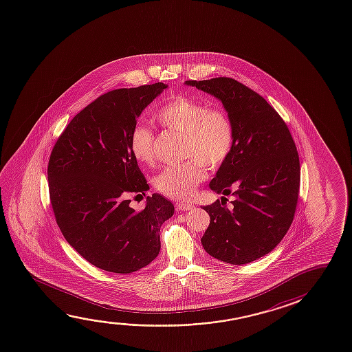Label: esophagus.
<instances>
[{
    "label": "esophagus",
    "instance_id": "obj_1",
    "mask_svg": "<svg viewBox=\"0 0 352 352\" xmlns=\"http://www.w3.org/2000/svg\"><path fill=\"white\" fill-rule=\"evenodd\" d=\"M175 207H177V211L180 212L190 211V210L194 208V206L186 204V202H179V204L175 205Z\"/></svg>",
    "mask_w": 352,
    "mask_h": 352
}]
</instances>
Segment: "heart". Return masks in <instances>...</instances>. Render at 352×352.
<instances>
[{
	"label": "heart",
	"instance_id": "b5f03b06",
	"mask_svg": "<svg viewBox=\"0 0 352 352\" xmlns=\"http://www.w3.org/2000/svg\"><path fill=\"white\" fill-rule=\"evenodd\" d=\"M157 122L163 128L183 135V157L189 161L166 167L155 178L157 191L173 200L185 201L195 194L205 180L206 167L217 169L233 150L234 126L219 106L178 95L157 111ZM155 135L150 126L136 124L130 134V151L138 162L150 166L155 160Z\"/></svg>",
	"mask_w": 352,
	"mask_h": 352
}]
</instances>
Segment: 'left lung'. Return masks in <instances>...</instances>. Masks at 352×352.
I'll return each instance as SVG.
<instances>
[{
	"instance_id": "1",
	"label": "left lung",
	"mask_w": 352,
	"mask_h": 352,
	"mask_svg": "<svg viewBox=\"0 0 352 352\" xmlns=\"http://www.w3.org/2000/svg\"><path fill=\"white\" fill-rule=\"evenodd\" d=\"M221 100L234 126L233 150L212 179L232 208L205 206L211 222L201 239L206 252L230 265L270 254L287 233L298 205L300 160L285 122L265 98L232 78L188 80ZM222 199H226L223 196Z\"/></svg>"
}]
</instances>
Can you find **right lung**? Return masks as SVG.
<instances>
[{
  "label": "right lung",
  "mask_w": 352,
  "mask_h": 352,
  "mask_svg": "<svg viewBox=\"0 0 352 352\" xmlns=\"http://www.w3.org/2000/svg\"><path fill=\"white\" fill-rule=\"evenodd\" d=\"M163 82L106 92L72 119L50 156L47 179L54 218L65 240L91 265L128 274L156 258L160 228L174 206L147 196L141 211L130 197L148 190L130 151V134Z\"/></svg>",
  "instance_id": "obj_1"
}]
</instances>
